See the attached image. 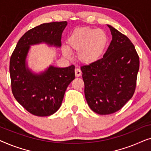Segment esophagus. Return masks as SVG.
<instances>
[{"mask_svg":"<svg viewBox=\"0 0 151 151\" xmlns=\"http://www.w3.org/2000/svg\"><path fill=\"white\" fill-rule=\"evenodd\" d=\"M75 75L76 77H80V76L82 75V71H80V69H78V68H76L75 69Z\"/></svg>","mask_w":151,"mask_h":151,"instance_id":"1","label":"esophagus"}]
</instances>
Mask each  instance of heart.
Wrapping results in <instances>:
<instances>
[{
    "instance_id": "1",
    "label": "heart",
    "mask_w": 151,
    "mask_h": 151,
    "mask_svg": "<svg viewBox=\"0 0 151 151\" xmlns=\"http://www.w3.org/2000/svg\"><path fill=\"white\" fill-rule=\"evenodd\" d=\"M107 45L108 37L104 31L88 27L76 29L67 40V48L78 52V60L84 65L98 61L106 50ZM68 49L63 47L62 51L64 56L70 58L71 53Z\"/></svg>"
}]
</instances>
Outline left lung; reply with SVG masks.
I'll list each match as a JSON object with an SVG mask.
<instances>
[{
  "label": "left lung",
  "instance_id": "8db88e82",
  "mask_svg": "<svg viewBox=\"0 0 151 151\" xmlns=\"http://www.w3.org/2000/svg\"><path fill=\"white\" fill-rule=\"evenodd\" d=\"M107 26L113 38L103 58L81 67L86 102L100 115L116 112L133 97L139 68V55L130 39Z\"/></svg>",
  "mask_w": 151,
  "mask_h": 151
}]
</instances>
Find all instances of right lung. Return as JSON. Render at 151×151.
Instances as JSON below:
<instances>
[{
	"instance_id": "add662e5",
	"label": "right lung",
	"mask_w": 151,
	"mask_h": 151,
	"mask_svg": "<svg viewBox=\"0 0 151 151\" xmlns=\"http://www.w3.org/2000/svg\"><path fill=\"white\" fill-rule=\"evenodd\" d=\"M67 21L41 24L27 31L18 40L9 63L12 91L14 98L28 112L36 116H49L58 110L67 86L75 79V67L50 66L40 74L26 66L30 45L45 42L60 47Z\"/></svg>"
}]
</instances>
